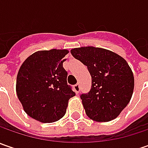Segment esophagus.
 <instances>
[{"label":"esophagus","instance_id":"esophagus-1","mask_svg":"<svg viewBox=\"0 0 148 148\" xmlns=\"http://www.w3.org/2000/svg\"><path fill=\"white\" fill-rule=\"evenodd\" d=\"M73 88H74V91H75L77 94H78V93H79V90H80V85L77 83V84L73 86Z\"/></svg>","mask_w":148,"mask_h":148}]
</instances>
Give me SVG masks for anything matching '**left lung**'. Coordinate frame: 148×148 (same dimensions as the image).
I'll return each mask as SVG.
<instances>
[{
  "mask_svg": "<svg viewBox=\"0 0 148 148\" xmlns=\"http://www.w3.org/2000/svg\"><path fill=\"white\" fill-rule=\"evenodd\" d=\"M71 53L87 66L91 76L90 91L80 95L86 115L97 122L114 119L134 91V74L127 62L111 51L95 47L71 49Z\"/></svg>",
  "mask_w": 148,
  "mask_h": 148,
  "instance_id": "obj_1",
  "label": "left lung"
}]
</instances>
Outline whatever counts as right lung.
<instances>
[{
    "mask_svg": "<svg viewBox=\"0 0 148 148\" xmlns=\"http://www.w3.org/2000/svg\"><path fill=\"white\" fill-rule=\"evenodd\" d=\"M68 51L51 49L29 56L20 66L16 93L25 113L42 123H53L65 115L68 100L76 95L62 66Z\"/></svg>",
    "mask_w": 148,
    "mask_h": 148,
    "instance_id": "obj_1",
    "label": "right lung"
}]
</instances>
